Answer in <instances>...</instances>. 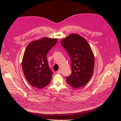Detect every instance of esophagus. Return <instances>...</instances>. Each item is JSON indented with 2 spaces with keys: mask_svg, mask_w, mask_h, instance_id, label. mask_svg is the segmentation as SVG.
I'll return each instance as SVG.
<instances>
[{
  "mask_svg": "<svg viewBox=\"0 0 121 121\" xmlns=\"http://www.w3.org/2000/svg\"><path fill=\"white\" fill-rule=\"evenodd\" d=\"M56 73H61V69H58V70L57 71Z\"/></svg>",
  "mask_w": 121,
  "mask_h": 121,
  "instance_id": "obj_1",
  "label": "esophagus"
}]
</instances>
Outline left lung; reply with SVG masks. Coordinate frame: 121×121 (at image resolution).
Listing matches in <instances>:
<instances>
[{
	"instance_id": "obj_1",
	"label": "left lung",
	"mask_w": 121,
	"mask_h": 121,
	"mask_svg": "<svg viewBox=\"0 0 121 121\" xmlns=\"http://www.w3.org/2000/svg\"><path fill=\"white\" fill-rule=\"evenodd\" d=\"M61 44L72 63V73L66 77L67 83L74 88L84 86L90 80L94 68V55L89 44L83 37L75 34L62 39Z\"/></svg>"
}]
</instances>
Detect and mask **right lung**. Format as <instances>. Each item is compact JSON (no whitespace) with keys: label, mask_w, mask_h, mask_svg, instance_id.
Wrapping results in <instances>:
<instances>
[{"label":"right lung","mask_w":121,"mask_h":121,"mask_svg":"<svg viewBox=\"0 0 121 121\" xmlns=\"http://www.w3.org/2000/svg\"><path fill=\"white\" fill-rule=\"evenodd\" d=\"M57 40L43 38L27 46L23 56L22 68L25 78L32 86L41 89L50 83L53 73L46 57Z\"/></svg>","instance_id":"1"}]
</instances>
